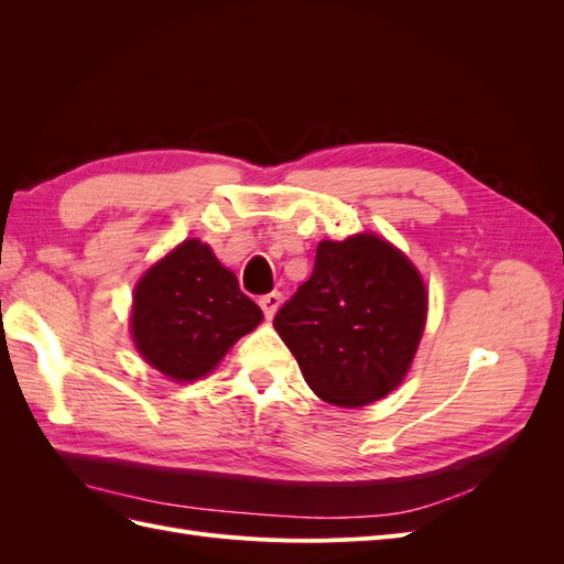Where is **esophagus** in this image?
I'll use <instances>...</instances> for the list:
<instances>
[{
  "instance_id": "obj_1",
  "label": "esophagus",
  "mask_w": 564,
  "mask_h": 564,
  "mask_svg": "<svg viewBox=\"0 0 564 564\" xmlns=\"http://www.w3.org/2000/svg\"><path fill=\"white\" fill-rule=\"evenodd\" d=\"M259 305H261V311L265 313V317H272V315L278 313L280 305H282V294L280 292H270V294L261 296Z\"/></svg>"
}]
</instances>
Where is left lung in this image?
<instances>
[{"instance_id": "left-lung-1", "label": "left lung", "mask_w": 564, "mask_h": 564, "mask_svg": "<svg viewBox=\"0 0 564 564\" xmlns=\"http://www.w3.org/2000/svg\"><path fill=\"white\" fill-rule=\"evenodd\" d=\"M425 313L429 294L414 263L379 235L360 232L317 245L311 280L272 324L315 395L352 409L402 383Z\"/></svg>"}]
</instances>
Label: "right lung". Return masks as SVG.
I'll return each mask as SVG.
<instances>
[{
	"mask_svg": "<svg viewBox=\"0 0 564 564\" xmlns=\"http://www.w3.org/2000/svg\"><path fill=\"white\" fill-rule=\"evenodd\" d=\"M261 319L259 305L199 240L169 251L133 289V344L148 365L178 383L207 377Z\"/></svg>",
	"mask_w": 564,
	"mask_h": 564,
	"instance_id": "1",
	"label": "right lung"
}]
</instances>
